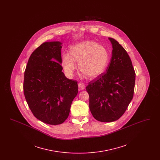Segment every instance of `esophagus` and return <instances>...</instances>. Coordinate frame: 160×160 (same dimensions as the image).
I'll return each instance as SVG.
<instances>
[{"instance_id":"obj_1","label":"esophagus","mask_w":160,"mask_h":160,"mask_svg":"<svg viewBox=\"0 0 160 160\" xmlns=\"http://www.w3.org/2000/svg\"><path fill=\"white\" fill-rule=\"evenodd\" d=\"M78 87L80 90H84L86 88L84 84L83 83H81V82L78 84Z\"/></svg>"}]
</instances>
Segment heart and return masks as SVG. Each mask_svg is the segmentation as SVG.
<instances>
[{
  "label": "heart",
  "instance_id": "heart-1",
  "mask_svg": "<svg viewBox=\"0 0 160 160\" xmlns=\"http://www.w3.org/2000/svg\"><path fill=\"white\" fill-rule=\"evenodd\" d=\"M110 56L106 47L92 41H84L72 46L69 55L63 54L62 65L66 74L69 77L76 69L74 61L78 62L79 71L89 78L99 76L106 70Z\"/></svg>",
  "mask_w": 160,
  "mask_h": 160
}]
</instances>
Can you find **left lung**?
<instances>
[{
	"instance_id": "1",
	"label": "left lung",
	"mask_w": 160,
	"mask_h": 160,
	"mask_svg": "<svg viewBox=\"0 0 160 160\" xmlns=\"http://www.w3.org/2000/svg\"><path fill=\"white\" fill-rule=\"evenodd\" d=\"M112 44V58L105 73L86 86L92 116L100 122H113L125 112L134 95L136 73L128 54L117 41Z\"/></svg>"
}]
</instances>
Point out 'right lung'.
I'll return each instance as SVG.
<instances>
[{
    "label": "right lung",
    "instance_id": "1",
    "mask_svg": "<svg viewBox=\"0 0 160 160\" xmlns=\"http://www.w3.org/2000/svg\"><path fill=\"white\" fill-rule=\"evenodd\" d=\"M62 44L46 42L35 50L28 62L23 83L24 97L34 116L54 125L68 118L78 93L77 82L67 78L62 71Z\"/></svg>",
    "mask_w": 160,
    "mask_h": 160
}]
</instances>
